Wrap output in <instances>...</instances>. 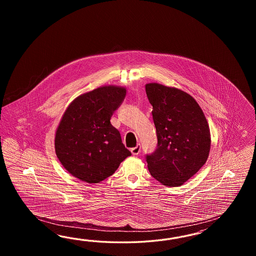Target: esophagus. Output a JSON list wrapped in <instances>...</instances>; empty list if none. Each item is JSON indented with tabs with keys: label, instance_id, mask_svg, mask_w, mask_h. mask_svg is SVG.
Returning <instances> with one entry per match:
<instances>
[{
	"label": "esophagus",
	"instance_id": "34e87169",
	"mask_svg": "<svg viewBox=\"0 0 256 256\" xmlns=\"http://www.w3.org/2000/svg\"><path fill=\"white\" fill-rule=\"evenodd\" d=\"M130 151H132V155H138L140 152V146H135V148H132Z\"/></svg>",
	"mask_w": 256,
	"mask_h": 256
}]
</instances>
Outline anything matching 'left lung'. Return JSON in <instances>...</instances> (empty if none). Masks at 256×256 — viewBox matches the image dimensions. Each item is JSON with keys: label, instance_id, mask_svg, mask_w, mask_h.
<instances>
[{"label": "left lung", "instance_id": "1", "mask_svg": "<svg viewBox=\"0 0 256 256\" xmlns=\"http://www.w3.org/2000/svg\"><path fill=\"white\" fill-rule=\"evenodd\" d=\"M146 91L158 137L155 152L146 156L148 170L162 185L182 186L208 158V120L197 101L178 88L150 82Z\"/></svg>", "mask_w": 256, "mask_h": 256}]
</instances>
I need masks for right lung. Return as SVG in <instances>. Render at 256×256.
<instances>
[{"label":"right lung","mask_w":256,"mask_h":256,"mask_svg":"<svg viewBox=\"0 0 256 256\" xmlns=\"http://www.w3.org/2000/svg\"><path fill=\"white\" fill-rule=\"evenodd\" d=\"M126 93L123 86H100L80 94L64 110L55 132V153L74 178L100 183L132 156L110 121Z\"/></svg>","instance_id":"add662e5"}]
</instances>
